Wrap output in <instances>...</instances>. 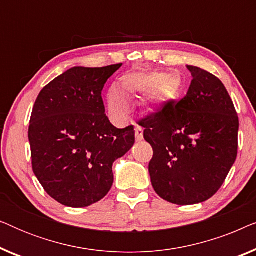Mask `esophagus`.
<instances>
[{
  "label": "esophagus",
  "mask_w": 256,
  "mask_h": 256,
  "mask_svg": "<svg viewBox=\"0 0 256 256\" xmlns=\"http://www.w3.org/2000/svg\"><path fill=\"white\" fill-rule=\"evenodd\" d=\"M135 138L138 142L143 140V129L141 127H138V126L135 128Z\"/></svg>",
  "instance_id": "1"
}]
</instances>
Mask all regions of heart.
<instances>
[{
    "label": "heart",
    "instance_id": "heart-1",
    "mask_svg": "<svg viewBox=\"0 0 256 256\" xmlns=\"http://www.w3.org/2000/svg\"><path fill=\"white\" fill-rule=\"evenodd\" d=\"M182 80L176 74L162 72H132L120 79L118 87H112L107 94L108 110L115 120L122 121L130 110L127 98L149 96L150 102L163 104L172 100L180 93Z\"/></svg>",
    "mask_w": 256,
    "mask_h": 256
}]
</instances>
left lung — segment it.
<instances>
[{"instance_id": "obj_1", "label": "left lung", "mask_w": 256, "mask_h": 256, "mask_svg": "<svg viewBox=\"0 0 256 256\" xmlns=\"http://www.w3.org/2000/svg\"><path fill=\"white\" fill-rule=\"evenodd\" d=\"M188 68L194 79L186 96L138 122L154 150L149 163L154 190L177 205L214 196L238 155L239 118L228 92L212 73Z\"/></svg>"}]
</instances>
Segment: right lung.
<instances>
[{"label": "right lung", "mask_w": 256, "mask_h": 256, "mask_svg": "<svg viewBox=\"0 0 256 256\" xmlns=\"http://www.w3.org/2000/svg\"><path fill=\"white\" fill-rule=\"evenodd\" d=\"M121 66L72 68L38 94L28 132L32 170L62 205L86 208L101 200L113 185L114 160L134 146V127H114L101 96Z\"/></svg>", "instance_id": "1"}]
</instances>
